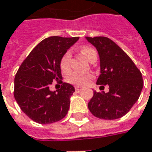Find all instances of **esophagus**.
Here are the masks:
<instances>
[{"instance_id":"34e87169","label":"esophagus","mask_w":152,"mask_h":152,"mask_svg":"<svg viewBox=\"0 0 152 152\" xmlns=\"http://www.w3.org/2000/svg\"><path fill=\"white\" fill-rule=\"evenodd\" d=\"M75 91H76V92H80L81 91V87L76 86V87H75Z\"/></svg>"}]
</instances>
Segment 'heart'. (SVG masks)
<instances>
[{
    "label": "heart",
    "instance_id": "b5f03b06",
    "mask_svg": "<svg viewBox=\"0 0 152 152\" xmlns=\"http://www.w3.org/2000/svg\"><path fill=\"white\" fill-rule=\"evenodd\" d=\"M80 53L83 55L86 60L91 61L97 57V52L91 47L84 46L80 49ZM70 60H71V53L70 51H66L60 60V70L63 72H67L70 70ZM93 78V75L90 73L86 74H79V73H72L71 75L66 78L68 82L74 84L76 86H84L87 84Z\"/></svg>",
    "mask_w": 152,
    "mask_h": 152
}]
</instances>
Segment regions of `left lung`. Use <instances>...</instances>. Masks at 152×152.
Here are the masks:
<instances>
[{
  "instance_id": "obj_1",
  "label": "left lung",
  "mask_w": 152,
  "mask_h": 152,
  "mask_svg": "<svg viewBox=\"0 0 152 152\" xmlns=\"http://www.w3.org/2000/svg\"><path fill=\"white\" fill-rule=\"evenodd\" d=\"M86 39L96 47L100 58L101 74L97 84L109 86L107 93L93 92L88 108L98 118L111 120L121 118L139 99L144 85L141 72L129 55L110 39Z\"/></svg>"
}]
</instances>
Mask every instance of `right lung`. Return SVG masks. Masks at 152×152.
Wrapping results in <instances>:
<instances>
[{"mask_svg": "<svg viewBox=\"0 0 152 152\" xmlns=\"http://www.w3.org/2000/svg\"><path fill=\"white\" fill-rule=\"evenodd\" d=\"M79 37L52 36L42 40L19 67L14 79V97L23 112L41 124H52L66 117L74 86L62 82L60 60ZM53 80L61 88L49 90Z\"/></svg>", "mask_w": 152, "mask_h": 152, "instance_id": "right-lung-1", "label": "right lung"}]
</instances>
